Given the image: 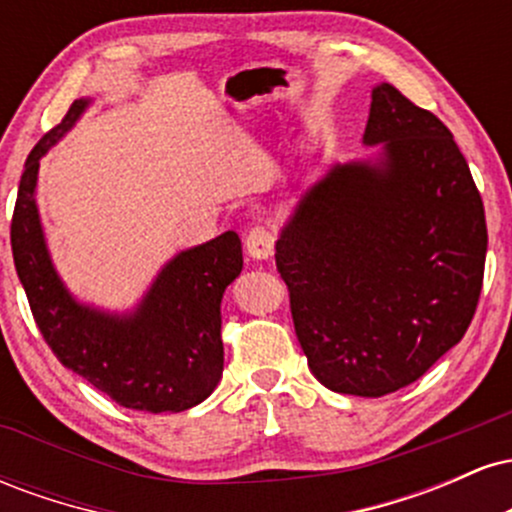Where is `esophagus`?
<instances>
[{
    "mask_svg": "<svg viewBox=\"0 0 512 512\" xmlns=\"http://www.w3.org/2000/svg\"><path fill=\"white\" fill-rule=\"evenodd\" d=\"M274 243L276 236L269 226L264 223H257L248 231V238H245V248H248V255L255 257V260H269L274 255Z\"/></svg>",
    "mask_w": 512,
    "mask_h": 512,
    "instance_id": "34e87169",
    "label": "esophagus"
}]
</instances>
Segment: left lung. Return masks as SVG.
Returning a JSON list of instances; mask_svg holds the SVG:
<instances>
[{"label": "left lung", "instance_id": "obj_1", "mask_svg": "<svg viewBox=\"0 0 512 512\" xmlns=\"http://www.w3.org/2000/svg\"><path fill=\"white\" fill-rule=\"evenodd\" d=\"M375 163L334 166L276 240L308 366L342 395L419 380L467 332L484 284V202L450 129L392 84L373 88Z\"/></svg>", "mask_w": 512, "mask_h": 512}]
</instances>
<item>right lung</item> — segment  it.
Instances as JSON below:
<instances>
[{
    "label": "right lung",
    "instance_id": "1",
    "mask_svg": "<svg viewBox=\"0 0 512 512\" xmlns=\"http://www.w3.org/2000/svg\"><path fill=\"white\" fill-rule=\"evenodd\" d=\"M74 101L26 158L14 216L11 252L35 325L52 354L103 395L127 409L185 411L204 402L223 373L221 298L243 269L238 233L185 250L166 264L132 315L117 317L79 305L52 267L35 207L40 158L84 113Z\"/></svg>",
    "mask_w": 512,
    "mask_h": 512
}]
</instances>
